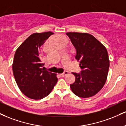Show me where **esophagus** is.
I'll use <instances>...</instances> for the list:
<instances>
[{
	"instance_id": "obj_1",
	"label": "esophagus",
	"mask_w": 126,
	"mask_h": 126,
	"mask_svg": "<svg viewBox=\"0 0 126 126\" xmlns=\"http://www.w3.org/2000/svg\"><path fill=\"white\" fill-rule=\"evenodd\" d=\"M69 74V72H67V71H66V72H64V73H63L60 74V76H61L62 77H64L65 76H66L67 75H68Z\"/></svg>"
}]
</instances>
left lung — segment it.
Here are the masks:
<instances>
[{
	"label": "left lung",
	"mask_w": 126,
	"mask_h": 126,
	"mask_svg": "<svg viewBox=\"0 0 126 126\" xmlns=\"http://www.w3.org/2000/svg\"><path fill=\"white\" fill-rule=\"evenodd\" d=\"M66 34L76 48L75 58L82 69L81 73H72L76 80L70 86L71 90L79 97L94 96L104 86L108 75L110 62L106 48L89 33Z\"/></svg>",
	"instance_id": "left-lung-1"
}]
</instances>
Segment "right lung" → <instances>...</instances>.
<instances>
[{
    "mask_svg": "<svg viewBox=\"0 0 126 126\" xmlns=\"http://www.w3.org/2000/svg\"><path fill=\"white\" fill-rule=\"evenodd\" d=\"M54 33H34L15 52L12 69L18 87L28 97L40 100L51 93L57 82V75L44 69L39 48Z\"/></svg>",
    "mask_w": 126,
    "mask_h": 126,
    "instance_id": "1",
    "label": "right lung"
}]
</instances>
